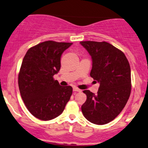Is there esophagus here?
<instances>
[{
	"instance_id": "obj_1",
	"label": "esophagus",
	"mask_w": 148,
	"mask_h": 148,
	"mask_svg": "<svg viewBox=\"0 0 148 148\" xmlns=\"http://www.w3.org/2000/svg\"><path fill=\"white\" fill-rule=\"evenodd\" d=\"M73 90H74V91H75V92H81V91H82V90H80V89H79L78 88H76V87L73 88Z\"/></svg>"
}]
</instances>
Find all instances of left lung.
<instances>
[{"mask_svg":"<svg viewBox=\"0 0 148 148\" xmlns=\"http://www.w3.org/2000/svg\"><path fill=\"white\" fill-rule=\"evenodd\" d=\"M92 58L90 77L100 83L98 93L84 90L87 99L82 111L92 124L103 125L114 119L126 105L131 90V68L121 50L108 42H80Z\"/></svg>","mask_w":148,"mask_h":148,"instance_id":"1","label":"left lung"}]
</instances>
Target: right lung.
Returning <instances> with one entry per match:
<instances>
[{"label": "right lung", "instance_id": "right-lung-1", "mask_svg": "<svg viewBox=\"0 0 148 148\" xmlns=\"http://www.w3.org/2000/svg\"><path fill=\"white\" fill-rule=\"evenodd\" d=\"M72 43L47 40L32 47L24 56L18 75L21 96L33 116L48 121L62 113L72 94L53 76L60 69L62 54Z\"/></svg>", "mask_w": 148, "mask_h": 148}]
</instances>
